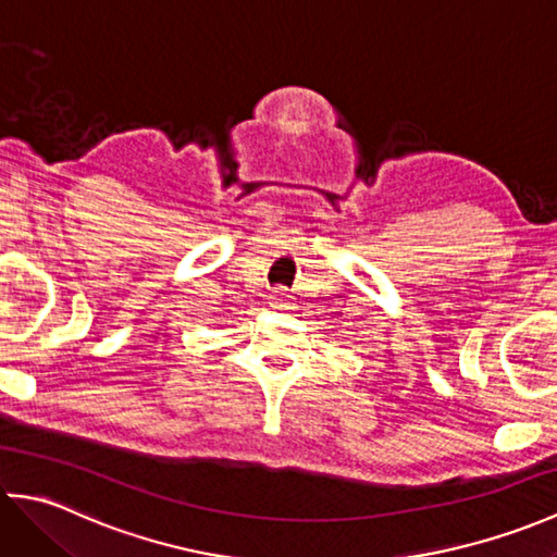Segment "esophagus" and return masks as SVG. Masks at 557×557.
Instances as JSON below:
<instances>
[{
    "mask_svg": "<svg viewBox=\"0 0 557 557\" xmlns=\"http://www.w3.org/2000/svg\"><path fill=\"white\" fill-rule=\"evenodd\" d=\"M270 306H275V309H282V306H287L289 301H292V297H289V292L285 289V287H275L270 292Z\"/></svg>",
    "mask_w": 557,
    "mask_h": 557,
    "instance_id": "esophagus-1",
    "label": "esophagus"
}]
</instances>
